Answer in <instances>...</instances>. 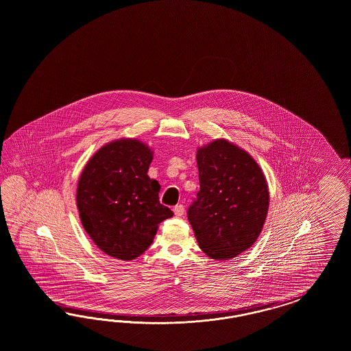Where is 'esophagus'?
Here are the masks:
<instances>
[{"mask_svg":"<svg viewBox=\"0 0 351 351\" xmlns=\"http://www.w3.org/2000/svg\"><path fill=\"white\" fill-rule=\"evenodd\" d=\"M185 211V208H184V206L182 204H176L175 207H173V213L176 216H181L182 213Z\"/></svg>","mask_w":351,"mask_h":351,"instance_id":"esophagus-1","label":"esophagus"}]
</instances>
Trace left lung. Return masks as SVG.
Wrapping results in <instances>:
<instances>
[{
    "label": "left lung",
    "mask_w": 351,
    "mask_h": 351,
    "mask_svg": "<svg viewBox=\"0 0 351 351\" xmlns=\"http://www.w3.org/2000/svg\"><path fill=\"white\" fill-rule=\"evenodd\" d=\"M199 186L188 220L203 252L229 260L254 245L265 223L269 191L258 165L245 150L215 140L197 153Z\"/></svg>",
    "instance_id": "obj_1"
}]
</instances>
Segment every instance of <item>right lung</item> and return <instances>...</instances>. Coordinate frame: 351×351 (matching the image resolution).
<instances>
[{"label":"right lung","mask_w":351,"mask_h":351,"mask_svg":"<svg viewBox=\"0 0 351 351\" xmlns=\"http://www.w3.org/2000/svg\"><path fill=\"white\" fill-rule=\"evenodd\" d=\"M150 149L117 140L88 160L77 188L82 225L106 255L134 260L152 245L158 225L173 216L160 204V182L148 176Z\"/></svg>","instance_id":"1"}]
</instances>
